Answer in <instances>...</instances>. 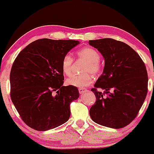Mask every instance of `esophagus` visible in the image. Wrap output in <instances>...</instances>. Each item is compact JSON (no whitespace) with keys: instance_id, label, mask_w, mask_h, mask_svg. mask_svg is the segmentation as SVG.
I'll return each instance as SVG.
<instances>
[{"instance_id":"34e87169","label":"esophagus","mask_w":154,"mask_h":154,"mask_svg":"<svg viewBox=\"0 0 154 154\" xmlns=\"http://www.w3.org/2000/svg\"><path fill=\"white\" fill-rule=\"evenodd\" d=\"M87 91V89H85V88H79V92L80 94H84V92H86Z\"/></svg>"}]
</instances>
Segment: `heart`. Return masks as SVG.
I'll use <instances>...</instances> for the list:
<instances>
[{"label": "heart", "mask_w": 154, "mask_h": 154, "mask_svg": "<svg viewBox=\"0 0 154 154\" xmlns=\"http://www.w3.org/2000/svg\"><path fill=\"white\" fill-rule=\"evenodd\" d=\"M77 56L79 58L87 61L84 68V72H91L93 74H96L100 72V65L99 64L100 54L95 49L92 48H84L77 52ZM72 58L70 54H66L62 58V70L63 73L67 76H70L72 74ZM94 77L90 72H87L83 75H72L67 80V84L72 87L84 88L88 87L93 82Z\"/></svg>", "instance_id": "heart-1"}]
</instances>
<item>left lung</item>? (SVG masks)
<instances>
[{"label": "left lung", "instance_id": "1", "mask_svg": "<svg viewBox=\"0 0 154 154\" xmlns=\"http://www.w3.org/2000/svg\"><path fill=\"white\" fill-rule=\"evenodd\" d=\"M89 44L105 60L103 73L91 90L97 99L90 109L91 118L103 126L123 128L137 117L146 97V67L136 51L123 42L105 38L90 40Z\"/></svg>", "mask_w": 154, "mask_h": 154}]
</instances>
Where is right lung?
<instances>
[{
  "label": "right lung",
  "instance_id": "1",
  "mask_svg": "<svg viewBox=\"0 0 154 154\" xmlns=\"http://www.w3.org/2000/svg\"><path fill=\"white\" fill-rule=\"evenodd\" d=\"M80 42L40 39L20 52L10 72L11 98L24 123L44 131L57 128L70 116L77 87L63 86L62 60Z\"/></svg>",
  "mask_w": 154,
  "mask_h": 154
}]
</instances>
